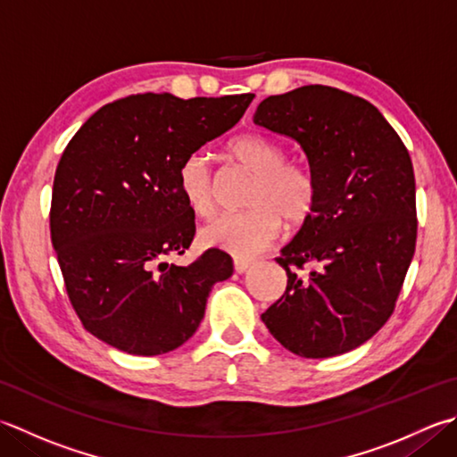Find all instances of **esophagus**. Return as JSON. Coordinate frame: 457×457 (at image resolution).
Here are the masks:
<instances>
[{
	"mask_svg": "<svg viewBox=\"0 0 457 457\" xmlns=\"http://www.w3.org/2000/svg\"><path fill=\"white\" fill-rule=\"evenodd\" d=\"M252 265H253V262H249V259H241V257H236V259H234V270H236L237 273H245Z\"/></svg>",
	"mask_w": 457,
	"mask_h": 457,
	"instance_id": "1",
	"label": "esophagus"
}]
</instances>
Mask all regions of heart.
<instances>
[{
    "instance_id": "heart-1",
    "label": "heart",
    "mask_w": 457,
    "mask_h": 457,
    "mask_svg": "<svg viewBox=\"0 0 457 457\" xmlns=\"http://www.w3.org/2000/svg\"><path fill=\"white\" fill-rule=\"evenodd\" d=\"M228 156L253 174L245 194V212L226 213L200 229L204 245L236 257L265 252L281 231L283 221L299 228L315 213L320 184L311 164L289 160L279 140L263 134H241L228 145ZM178 190L195 216L216 212V178L208 158L187 154L178 168Z\"/></svg>"
}]
</instances>
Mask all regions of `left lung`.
Returning a JSON list of instances; mask_svg holds the SVG:
<instances>
[{"label": "left lung", "instance_id": "8db88e82", "mask_svg": "<svg viewBox=\"0 0 457 457\" xmlns=\"http://www.w3.org/2000/svg\"><path fill=\"white\" fill-rule=\"evenodd\" d=\"M253 122L297 140L320 184L312 218L275 257L287 289L262 320L305 359L353 351L395 312L414 257L408 148L372 103L325 85L267 96Z\"/></svg>", "mask_w": 457, "mask_h": 457}]
</instances>
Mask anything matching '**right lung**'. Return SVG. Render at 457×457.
<instances>
[{
    "label": "right lung",
    "instance_id": "right-lung-1",
    "mask_svg": "<svg viewBox=\"0 0 457 457\" xmlns=\"http://www.w3.org/2000/svg\"><path fill=\"white\" fill-rule=\"evenodd\" d=\"M252 93L220 98L130 95L98 109L67 145L51 195V241L77 317L93 337L137 356L182 346L213 283L234 273L208 249L194 263L195 221L178 190L182 160L236 127Z\"/></svg>",
    "mask_w": 457,
    "mask_h": 457
}]
</instances>
